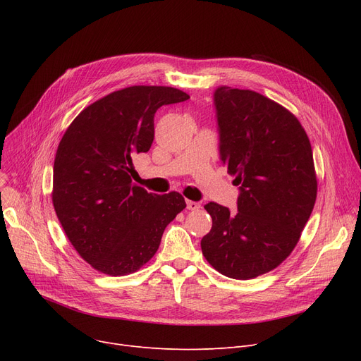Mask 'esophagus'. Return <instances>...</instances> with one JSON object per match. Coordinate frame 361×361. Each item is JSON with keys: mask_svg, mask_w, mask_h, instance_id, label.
<instances>
[{"mask_svg": "<svg viewBox=\"0 0 361 361\" xmlns=\"http://www.w3.org/2000/svg\"><path fill=\"white\" fill-rule=\"evenodd\" d=\"M187 209L188 211H197L200 207V203L199 202H193V200H187Z\"/></svg>", "mask_w": 361, "mask_h": 361, "instance_id": "obj_1", "label": "esophagus"}]
</instances>
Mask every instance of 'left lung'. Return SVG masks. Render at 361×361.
I'll use <instances>...</instances> for the list:
<instances>
[{
  "label": "left lung",
  "instance_id": "obj_1",
  "mask_svg": "<svg viewBox=\"0 0 361 361\" xmlns=\"http://www.w3.org/2000/svg\"><path fill=\"white\" fill-rule=\"evenodd\" d=\"M214 105L219 159L240 193L237 212L204 206L212 230L200 245L222 275L252 279L288 257L310 218L317 193L313 152L293 114L257 92L218 86Z\"/></svg>",
  "mask_w": 361,
  "mask_h": 361
}]
</instances>
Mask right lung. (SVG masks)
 <instances>
[{"label":"right lung","instance_id":"add662e5","mask_svg":"<svg viewBox=\"0 0 361 361\" xmlns=\"http://www.w3.org/2000/svg\"><path fill=\"white\" fill-rule=\"evenodd\" d=\"M188 98L166 86L126 87L85 108L64 133L54 161V209L97 271L121 276L140 269L185 207L180 193H147L131 178L133 158L154 142L158 108Z\"/></svg>","mask_w":361,"mask_h":361}]
</instances>
